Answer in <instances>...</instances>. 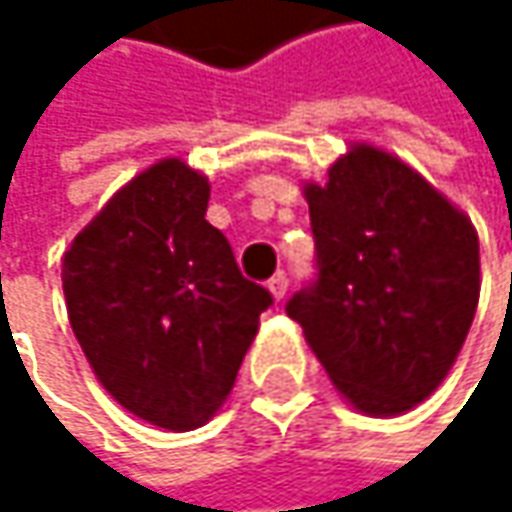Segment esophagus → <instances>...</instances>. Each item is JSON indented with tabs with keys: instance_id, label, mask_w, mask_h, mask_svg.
<instances>
[{
	"instance_id": "obj_1",
	"label": "esophagus",
	"mask_w": 512,
	"mask_h": 512,
	"mask_svg": "<svg viewBox=\"0 0 512 512\" xmlns=\"http://www.w3.org/2000/svg\"><path fill=\"white\" fill-rule=\"evenodd\" d=\"M266 287H269V293H272V299H275V302H281V299L287 296V275H284V272H278V275H272Z\"/></svg>"
}]
</instances>
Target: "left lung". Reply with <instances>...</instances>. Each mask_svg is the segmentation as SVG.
Returning a JSON list of instances; mask_svg holds the SVG:
<instances>
[{
    "instance_id": "8db88e82",
    "label": "left lung",
    "mask_w": 512,
    "mask_h": 512,
    "mask_svg": "<svg viewBox=\"0 0 512 512\" xmlns=\"http://www.w3.org/2000/svg\"><path fill=\"white\" fill-rule=\"evenodd\" d=\"M302 192L320 272L287 314L353 409L403 415L465 344L480 299L477 231L409 162L367 142Z\"/></svg>"
}]
</instances>
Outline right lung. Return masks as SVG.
<instances>
[{"label":"right lung","instance_id":"right-lung-1","mask_svg":"<svg viewBox=\"0 0 512 512\" xmlns=\"http://www.w3.org/2000/svg\"><path fill=\"white\" fill-rule=\"evenodd\" d=\"M207 201L201 171L159 159L61 257L67 320L94 376L127 412L174 433L222 409L272 305L204 219Z\"/></svg>","mask_w":512,"mask_h":512}]
</instances>
